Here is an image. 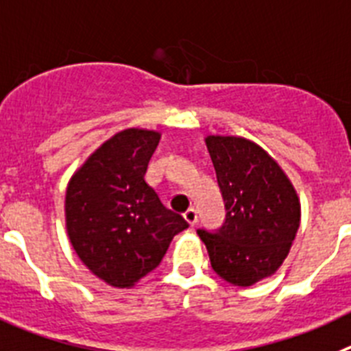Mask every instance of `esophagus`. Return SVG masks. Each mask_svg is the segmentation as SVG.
I'll return each mask as SVG.
<instances>
[{"mask_svg": "<svg viewBox=\"0 0 351 351\" xmlns=\"http://www.w3.org/2000/svg\"><path fill=\"white\" fill-rule=\"evenodd\" d=\"M183 219L187 220L191 226H195V222H197V211H195L194 208H189V210H185V213H183Z\"/></svg>", "mask_w": 351, "mask_h": 351, "instance_id": "esophagus-1", "label": "esophagus"}]
</instances>
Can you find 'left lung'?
I'll return each mask as SVG.
<instances>
[{"label":"left lung","instance_id":"obj_1","mask_svg":"<svg viewBox=\"0 0 351 351\" xmlns=\"http://www.w3.org/2000/svg\"><path fill=\"white\" fill-rule=\"evenodd\" d=\"M206 147L226 204L223 226L199 229L211 267L222 280L250 287L274 274L289 255L301 204L276 160L254 141L208 136Z\"/></svg>","mask_w":351,"mask_h":351}]
</instances>
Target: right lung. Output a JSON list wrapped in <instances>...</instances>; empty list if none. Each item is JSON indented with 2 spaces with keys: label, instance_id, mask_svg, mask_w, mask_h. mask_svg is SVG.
Returning a JSON list of instances; mask_svg holds the SVG:
<instances>
[{
  "label": "right lung",
  "instance_id": "1",
  "mask_svg": "<svg viewBox=\"0 0 351 351\" xmlns=\"http://www.w3.org/2000/svg\"><path fill=\"white\" fill-rule=\"evenodd\" d=\"M159 140V132L147 129L117 132L66 191V229L75 252L90 273L119 289L156 269L171 239L189 227L145 182Z\"/></svg>",
  "mask_w": 351,
  "mask_h": 351
}]
</instances>
